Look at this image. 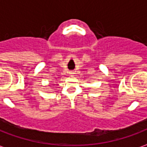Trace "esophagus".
<instances>
[{
  "label": "esophagus",
  "mask_w": 147,
  "mask_h": 147,
  "mask_svg": "<svg viewBox=\"0 0 147 147\" xmlns=\"http://www.w3.org/2000/svg\"><path fill=\"white\" fill-rule=\"evenodd\" d=\"M71 74H73V73H72V72H71Z\"/></svg>",
  "instance_id": "esophagus-1"
}]
</instances>
